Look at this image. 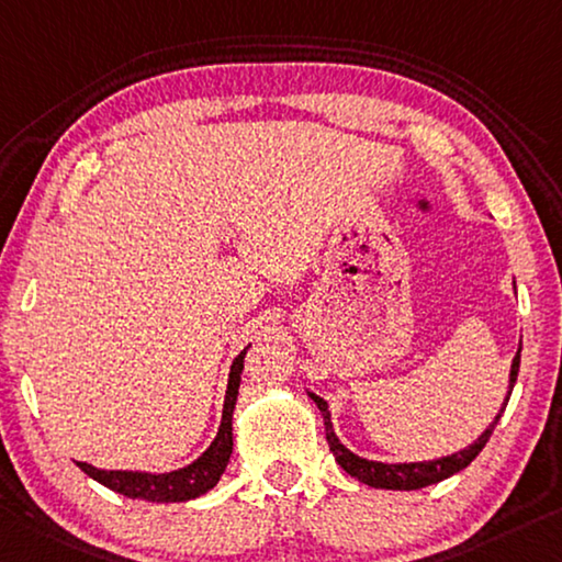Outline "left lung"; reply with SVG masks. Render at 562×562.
<instances>
[{"mask_svg":"<svg viewBox=\"0 0 562 562\" xmlns=\"http://www.w3.org/2000/svg\"><path fill=\"white\" fill-rule=\"evenodd\" d=\"M520 350H522V345H518V352H515V358H513L510 378H507V395H505L503 405H501V413L495 415V420L490 423L483 432H480V438L473 445H468V448H462L460 452H452V456H442V458H435V460L380 462V460H368V458L355 456V452L350 448H345L342 440L337 438L333 420H329V407H327L325 400L315 395L313 390H307V395L315 400V405L319 407V413H323V417H325V435H327L329 452H333L337 465H340L345 473H350L352 477H358L360 483L370 485V487H378V490H420V487L435 485L445 477L460 473V470H465L470 462H473L480 456V450L485 448V442L490 440V435H493L497 420H501L503 409L507 407V400H510L515 380H518Z\"/></svg>","mask_w":562,"mask_h":562,"instance_id":"obj_1","label":"left lung"}]
</instances>
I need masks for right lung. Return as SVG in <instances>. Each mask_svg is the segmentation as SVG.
Wrapping results in <instances>:
<instances>
[{"label": "right lung", "instance_id": "1", "mask_svg": "<svg viewBox=\"0 0 562 562\" xmlns=\"http://www.w3.org/2000/svg\"><path fill=\"white\" fill-rule=\"evenodd\" d=\"M249 345L233 360L225 390V405H222V420L217 427L215 440L190 465L169 470V473H145V470H102L89 465V462H77V468L87 473L97 483L114 490L132 501L147 503H187L194 501L220 483L225 473L229 456H233V413L237 405L239 380H243L245 355Z\"/></svg>", "mask_w": 562, "mask_h": 562}]
</instances>
